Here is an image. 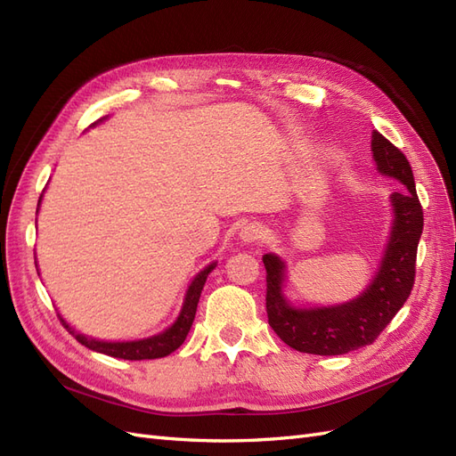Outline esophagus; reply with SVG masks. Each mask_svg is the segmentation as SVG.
Returning a JSON list of instances; mask_svg holds the SVG:
<instances>
[{
    "mask_svg": "<svg viewBox=\"0 0 456 456\" xmlns=\"http://www.w3.org/2000/svg\"><path fill=\"white\" fill-rule=\"evenodd\" d=\"M266 238V228L260 223H249L245 224L240 232V240L243 243H258Z\"/></svg>",
    "mask_w": 456,
    "mask_h": 456,
    "instance_id": "esophagus-1",
    "label": "esophagus"
}]
</instances>
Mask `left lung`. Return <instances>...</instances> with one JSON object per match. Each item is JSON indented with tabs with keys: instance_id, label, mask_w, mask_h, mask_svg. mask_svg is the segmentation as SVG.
I'll return each instance as SVG.
<instances>
[{
	"instance_id": "8db88e82",
	"label": "left lung",
	"mask_w": 456,
	"mask_h": 456,
	"mask_svg": "<svg viewBox=\"0 0 456 456\" xmlns=\"http://www.w3.org/2000/svg\"><path fill=\"white\" fill-rule=\"evenodd\" d=\"M377 171L403 184L390 194L392 224L379 268L363 291L348 302L329 306H298L285 295L287 262L266 253L268 323L297 352L340 355L372 344L405 305L415 281L417 247L422 236V207L407 158L379 131L370 134Z\"/></svg>"
}]
</instances>
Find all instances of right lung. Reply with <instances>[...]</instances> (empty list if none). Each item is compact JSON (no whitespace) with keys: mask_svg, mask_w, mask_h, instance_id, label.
<instances>
[{"mask_svg":"<svg viewBox=\"0 0 456 456\" xmlns=\"http://www.w3.org/2000/svg\"><path fill=\"white\" fill-rule=\"evenodd\" d=\"M102 119H106V118H102ZM102 119L94 121L93 127L96 126V123H101ZM41 200H44V194L39 196L37 213L41 207ZM36 268H37V265H36ZM215 268H216V260H213L211 265H207L203 270H200L194 275V280L190 281V285L186 289L183 306H181V312H178V315H176V320L158 335H151L146 338H136V340H101V338L79 333V330H76V327L68 323L61 314H59V317H61L62 325L70 330V335L79 344H84L86 348H89L93 352L119 357V360H131V362L133 360H158V357H165V355L173 354L176 348H181V344L186 340V335L190 333V327H191V323H194L203 285Z\"/></svg>","mask_w":456,"mask_h":456,"instance_id":"right-lung-1","label":"right lung"}]
</instances>
